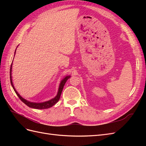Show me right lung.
I'll use <instances>...</instances> for the list:
<instances>
[{
	"label": "right lung",
	"instance_id": "obj_1",
	"mask_svg": "<svg viewBox=\"0 0 146 146\" xmlns=\"http://www.w3.org/2000/svg\"><path fill=\"white\" fill-rule=\"evenodd\" d=\"M16 52V50H15ZM16 54V53H15ZM13 63V61H12ZM11 69H12V63L11 64V67H10V82H11V84L13 86V90L15 91L16 94H17V96H18V98L21 99V100L24 102L26 105H27L28 107H30V108H35V109H47V108H49L50 107H52V106H54L55 104L57 103V102H58L60 98V96H61V92H62L63 89V87L64 86V84L66 83V81L68 80V79L70 77V76H67L60 83V85L59 86V89H58V94H57L55 98H54V99H52L50 100L45 102H42V103H34V102H30L29 101H27V100L24 99V98H22V97L18 94V92L16 91V90H15V88L13 86V84L12 82V78H11Z\"/></svg>",
	"mask_w": 146,
	"mask_h": 146
}]
</instances>
